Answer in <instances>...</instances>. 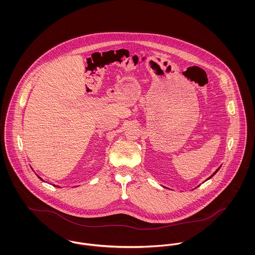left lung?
Instances as JSON below:
<instances>
[{"mask_svg":"<svg viewBox=\"0 0 255 255\" xmlns=\"http://www.w3.org/2000/svg\"><path fill=\"white\" fill-rule=\"evenodd\" d=\"M219 170V169H218ZM218 170H217V171H216V172H215V173H214V174H213V175H212V176H211V177H213V176H214V175H215V174H216V173H217V172H218ZM211 177H210V178H211ZM210 178H209V179H210Z\"/></svg>","mask_w":255,"mask_h":255,"instance_id":"obj_1","label":"left lung"}]
</instances>
